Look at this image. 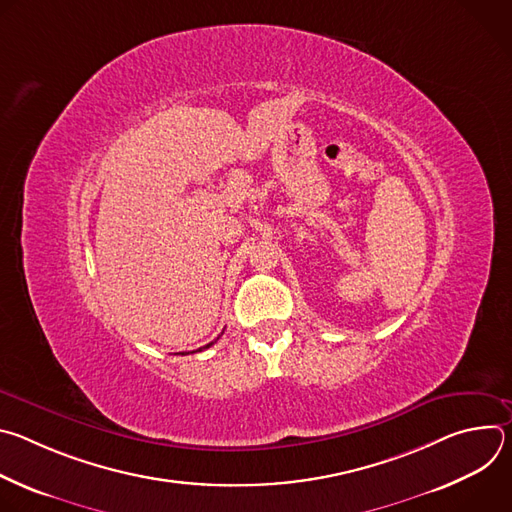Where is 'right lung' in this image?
<instances>
[{"mask_svg":"<svg viewBox=\"0 0 512 512\" xmlns=\"http://www.w3.org/2000/svg\"><path fill=\"white\" fill-rule=\"evenodd\" d=\"M212 344H214V342H210V344H206V346H202V348H208V346H212ZM202 348H198V350H202ZM182 354H184V352H182Z\"/></svg>","mask_w":512,"mask_h":512,"instance_id":"right-lung-1","label":"right lung"}]
</instances>
